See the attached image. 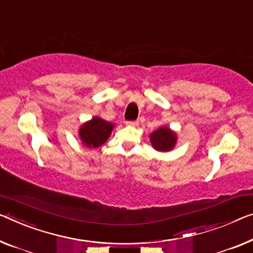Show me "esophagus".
<instances>
[{"instance_id":"1","label":"esophagus","mask_w":253,"mask_h":253,"mask_svg":"<svg viewBox=\"0 0 253 253\" xmlns=\"http://www.w3.org/2000/svg\"><path fill=\"white\" fill-rule=\"evenodd\" d=\"M126 124H129V126H137L139 122L138 121H127Z\"/></svg>"}]
</instances>
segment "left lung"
I'll list each match as a JSON object with an SVG mask.
<instances>
[{
  "mask_svg": "<svg viewBox=\"0 0 253 253\" xmlns=\"http://www.w3.org/2000/svg\"><path fill=\"white\" fill-rule=\"evenodd\" d=\"M150 141L156 150L169 151L175 145L176 135L169 127H161L151 133Z\"/></svg>",
  "mask_w": 253,
  "mask_h": 253,
  "instance_id": "left-lung-1",
  "label": "left lung"
}]
</instances>
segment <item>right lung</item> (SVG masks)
Instances as JSON below:
<instances>
[{"label":"right lung","instance_id":"1","mask_svg":"<svg viewBox=\"0 0 253 253\" xmlns=\"http://www.w3.org/2000/svg\"><path fill=\"white\" fill-rule=\"evenodd\" d=\"M113 130V124L100 118H92L91 121L84 123L80 129V138L84 145L89 148H97L106 142Z\"/></svg>","mask_w":253,"mask_h":253}]
</instances>
